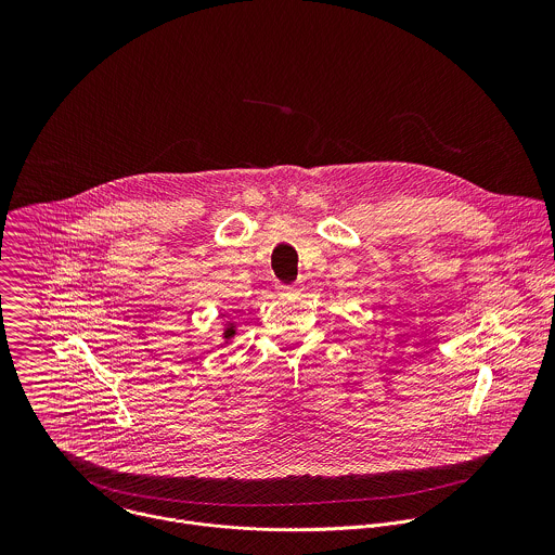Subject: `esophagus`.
<instances>
[{
    "instance_id": "34e87169",
    "label": "esophagus",
    "mask_w": 555,
    "mask_h": 555,
    "mask_svg": "<svg viewBox=\"0 0 555 555\" xmlns=\"http://www.w3.org/2000/svg\"><path fill=\"white\" fill-rule=\"evenodd\" d=\"M282 293H286V295H295V293H301V284H293V286H284V288H280Z\"/></svg>"
}]
</instances>
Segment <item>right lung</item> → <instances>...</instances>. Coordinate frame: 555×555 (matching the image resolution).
Wrapping results in <instances>:
<instances>
[{
	"label": "right lung",
	"instance_id": "add662e5",
	"mask_svg": "<svg viewBox=\"0 0 555 555\" xmlns=\"http://www.w3.org/2000/svg\"><path fill=\"white\" fill-rule=\"evenodd\" d=\"M235 335H237V322H235V320H227V322H224V331H222V344H220V346H224V344L233 341V339H235Z\"/></svg>",
	"mask_w": 555,
	"mask_h": 555
}]
</instances>
